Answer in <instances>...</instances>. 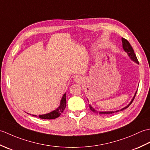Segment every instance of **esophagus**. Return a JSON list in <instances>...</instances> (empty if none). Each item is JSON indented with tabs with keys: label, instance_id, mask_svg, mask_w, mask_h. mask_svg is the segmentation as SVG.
<instances>
[{
	"label": "esophagus",
	"instance_id": "obj_1",
	"mask_svg": "<svg viewBox=\"0 0 150 150\" xmlns=\"http://www.w3.org/2000/svg\"><path fill=\"white\" fill-rule=\"evenodd\" d=\"M75 82H79L81 81V79H80V77H76L75 78Z\"/></svg>",
	"mask_w": 150,
	"mask_h": 150
}]
</instances>
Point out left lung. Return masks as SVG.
Listing matches in <instances>:
<instances>
[{
    "label": "left lung",
    "instance_id": "left-lung-1",
    "mask_svg": "<svg viewBox=\"0 0 150 150\" xmlns=\"http://www.w3.org/2000/svg\"><path fill=\"white\" fill-rule=\"evenodd\" d=\"M122 47H123L124 50L126 52L128 53L129 57L132 59V60H133V61H135L136 63L139 64V61H138V59H137V58L136 55H135V53H134V51H133L132 46L130 45L129 42L126 39H124V38H122ZM136 93H137V91H136V93H135V94L134 95V97H133V98L132 100L131 101V103H130L126 107L122 108V109H121L120 110H117V111H104V112H103V111H96V110H95V109H93V108L91 106V105H89V106H90V110L92 111H93V112L96 113H99V114H102V115H103V114H106V115L107 114H112L113 113L118 112V111H122L124 110H125L126 108H128L129 105L132 103V102L133 101V100H134V98L135 97V95H136Z\"/></svg>",
    "mask_w": 150,
    "mask_h": 150
}]
</instances>
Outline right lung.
Here are the masks:
<instances>
[{
  "label": "right lung",
  "instance_id": "obj_1",
  "mask_svg": "<svg viewBox=\"0 0 150 150\" xmlns=\"http://www.w3.org/2000/svg\"><path fill=\"white\" fill-rule=\"evenodd\" d=\"M66 106V93H64L62 98L61 101H60V106L57 108V110H54L49 113L44 114V115H40L39 116V117L40 118V119H56V118L59 117L60 115H61V113L63 112ZM33 116L36 117V115H33Z\"/></svg>",
  "mask_w": 150,
  "mask_h": 150
}]
</instances>
